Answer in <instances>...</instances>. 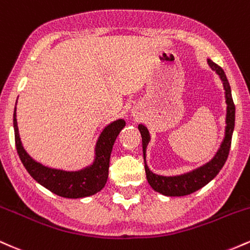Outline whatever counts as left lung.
<instances>
[{
	"label": "left lung",
	"instance_id": "1",
	"mask_svg": "<svg viewBox=\"0 0 250 250\" xmlns=\"http://www.w3.org/2000/svg\"><path fill=\"white\" fill-rule=\"evenodd\" d=\"M209 65L211 69H214L219 74L221 80L223 82V87L226 90V102H227V127H226V137L225 141L221 145L220 150L215 155V157L210 162L207 163L206 166L201 167L196 170L191 171L186 175H181V176L174 177H166L160 176V175H155L149 170L147 163H146V147H147L149 142V133L147 128L145 125H140L139 130L142 136V148H143V156H145V169L146 175H147L148 183L154 190L159 191L166 196H185L189 195L194 191L199 190L200 188L205 187L208 182L219 174L221 168L225 165L227 157H228L229 150H230L231 145V136H233V130L235 125V104L231 97L230 85H229L228 79H227L225 71L220 65L208 59Z\"/></svg>",
	"mask_w": 250,
	"mask_h": 250
}]
</instances>
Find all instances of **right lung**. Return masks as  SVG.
I'll return each mask as SVG.
<instances>
[{"instance_id":"obj_1","label":"right lung","mask_w":250,"mask_h":250,"mask_svg":"<svg viewBox=\"0 0 250 250\" xmlns=\"http://www.w3.org/2000/svg\"><path fill=\"white\" fill-rule=\"evenodd\" d=\"M125 125L123 120L110 123L102 131L96 145V159L90 167L80 171H63L59 169L44 167L34 161L27 154L20 140L16 121V108L14 111V129H15V145L20 159L34 180L51 193L67 199H80L96 194L104 187L108 179L109 160L111 149L117 135Z\"/></svg>"}]
</instances>
